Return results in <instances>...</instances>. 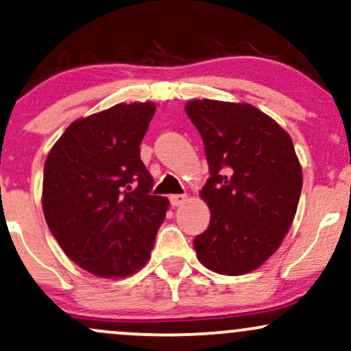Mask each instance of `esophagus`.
Here are the masks:
<instances>
[{
    "instance_id": "esophagus-1",
    "label": "esophagus",
    "mask_w": 351,
    "mask_h": 351,
    "mask_svg": "<svg viewBox=\"0 0 351 351\" xmlns=\"http://www.w3.org/2000/svg\"><path fill=\"white\" fill-rule=\"evenodd\" d=\"M186 198H188L186 195H171L170 196L171 206H180V204H183L184 201H186Z\"/></svg>"
}]
</instances>
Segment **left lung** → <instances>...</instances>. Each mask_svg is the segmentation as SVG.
I'll use <instances>...</instances> for the list:
<instances>
[{"instance_id":"1","label":"left lung","mask_w":351,"mask_h":351,"mask_svg":"<svg viewBox=\"0 0 351 351\" xmlns=\"http://www.w3.org/2000/svg\"><path fill=\"white\" fill-rule=\"evenodd\" d=\"M186 115L204 143L211 209L196 256L209 271L243 276L279 249L295 216L302 168L287 132L249 104L191 100Z\"/></svg>"}]
</instances>
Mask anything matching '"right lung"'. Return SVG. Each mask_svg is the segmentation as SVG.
<instances>
[{"label": "right lung", "mask_w": 351, "mask_h": 351, "mask_svg": "<svg viewBox=\"0 0 351 351\" xmlns=\"http://www.w3.org/2000/svg\"><path fill=\"white\" fill-rule=\"evenodd\" d=\"M153 114L152 102L119 104L75 120L44 163L47 226L71 261L99 277L143 267L167 215L140 158Z\"/></svg>", "instance_id": "add662e5"}]
</instances>
